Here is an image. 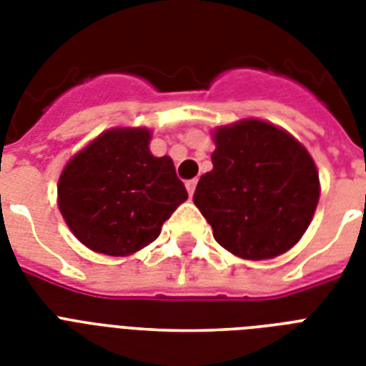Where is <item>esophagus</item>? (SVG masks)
Wrapping results in <instances>:
<instances>
[{"instance_id":"obj_1","label":"esophagus","mask_w":366,"mask_h":366,"mask_svg":"<svg viewBox=\"0 0 366 366\" xmlns=\"http://www.w3.org/2000/svg\"><path fill=\"white\" fill-rule=\"evenodd\" d=\"M195 186H197V180H188V182H186V189H188V194L189 195H194V192H195Z\"/></svg>"}]
</instances>
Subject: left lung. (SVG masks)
<instances>
[{"instance_id": "1", "label": "left lung", "mask_w": 366, "mask_h": 366, "mask_svg": "<svg viewBox=\"0 0 366 366\" xmlns=\"http://www.w3.org/2000/svg\"><path fill=\"white\" fill-rule=\"evenodd\" d=\"M212 140V171L199 178L194 203L217 243L247 260L287 252L317 207L312 155L289 132L260 119L218 127Z\"/></svg>"}]
</instances>
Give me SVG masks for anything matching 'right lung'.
I'll list each match as a JSON object with an SVG mask.
<instances>
[{
  "label": "right lung",
  "mask_w": 366,
  "mask_h": 366,
  "mask_svg": "<svg viewBox=\"0 0 366 366\" xmlns=\"http://www.w3.org/2000/svg\"><path fill=\"white\" fill-rule=\"evenodd\" d=\"M152 132L117 127L77 152L59 178V209L77 239L94 252L127 256L161 234L188 199L169 155L149 152Z\"/></svg>",
  "instance_id": "add662e5"
}]
</instances>
